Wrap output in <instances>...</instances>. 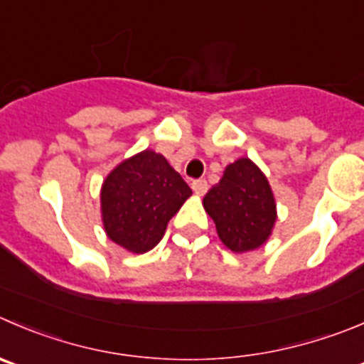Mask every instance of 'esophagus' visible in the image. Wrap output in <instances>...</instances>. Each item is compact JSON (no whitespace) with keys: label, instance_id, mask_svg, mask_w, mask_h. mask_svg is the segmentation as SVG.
<instances>
[{"label":"esophagus","instance_id":"esophagus-1","mask_svg":"<svg viewBox=\"0 0 364 364\" xmlns=\"http://www.w3.org/2000/svg\"><path fill=\"white\" fill-rule=\"evenodd\" d=\"M192 190L196 192V196L203 197L208 192V181L206 179H197V181L192 183Z\"/></svg>","mask_w":364,"mask_h":364}]
</instances>
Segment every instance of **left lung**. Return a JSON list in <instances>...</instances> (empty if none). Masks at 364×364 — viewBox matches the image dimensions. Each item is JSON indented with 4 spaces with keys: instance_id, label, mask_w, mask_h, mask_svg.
<instances>
[{
    "instance_id": "8db88e82",
    "label": "left lung",
    "mask_w": 364,
    "mask_h": 364,
    "mask_svg": "<svg viewBox=\"0 0 364 364\" xmlns=\"http://www.w3.org/2000/svg\"><path fill=\"white\" fill-rule=\"evenodd\" d=\"M220 242L236 254L264 245L277 220V204L267 176L250 158L225 167L220 181L204 196Z\"/></svg>"
}]
</instances>
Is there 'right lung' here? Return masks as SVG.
I'll use <instances>...</instances> for the list:
<instances>
[{
	"mask_svg": "<svg viewBox=\"0 0 364 364\" xmlns=\"http://www.w3.org/2000/svg\"><path fill=\"white\" fill-rule=\"evenodd\" d=\"M190 196V186L164 154L140 151L112 168L101 185L105 232L128 252H147Z\"/></svg>",
	"mask_w": 364,
	"mask_h": 364,
	"instance_id": "1",
	"label": "right lung"
}]
</instances>
